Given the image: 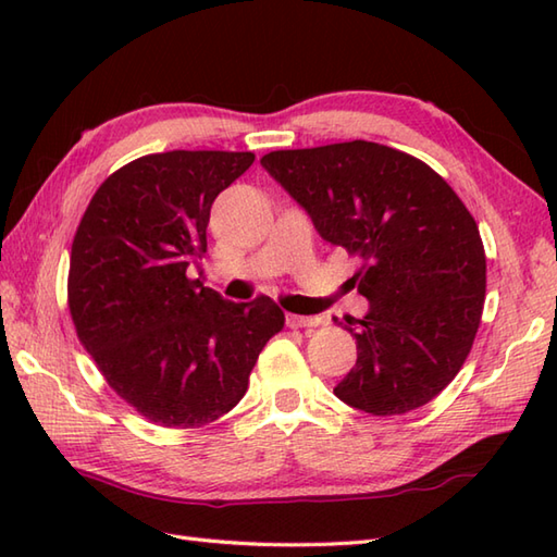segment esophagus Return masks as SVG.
Returning a JSON list of instances; mask_svg holds the SVG:
<instances>
[{"mask_svg":"<svg viewBox=\"0 0 557 557\" xmlns=\"http://www.w3.org/2000/svg\"><path fill=\"white\" fill-rule=\"evenodd\" d=\"M318 323H321V318L318 315H294V313L287 315L289 327H315Z\"/></svg>","mask_w":557,"mask_h":557,"instance_id":"1","label":"esophagus"}]
</instances>
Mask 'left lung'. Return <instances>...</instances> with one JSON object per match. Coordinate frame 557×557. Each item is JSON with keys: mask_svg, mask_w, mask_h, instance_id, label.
<instances>
[{"mask_svg": "<svg viewBox=\"0 0 557 557\" xmlns=\"http://www.w3.org/2000/svg\"><path fill=\"white\" fill-rule=\"evenodd\" d=\"M260 164L325 242L361 258L351 280L369 311L349 321L357 366L335 395L373 417L423 407L481 323L486 253L471 212L429 164L371 140L275 150Z\"/></svg>", "mask_w": 557, "mask_h": 557, "instance_id": "1", "label": "left lung"}]
</instances>
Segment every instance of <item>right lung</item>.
I'll list each match as a JSON object with an SVG mask.
<instances>
[{"label": "right lung", "instance_id": "add662e5", "mask_svg": "<svg viewBox=\"0 0 557 557\" xmlns=\"http://www.w3.org/2000/svg\"><path fill=\"white\" fill-rule=\"evenodd\" d=\"M253 152L170 150L104 180L69 260L78 339L122 399L168 429L220 419L246 395L280 306L227 301L186 275L206 251L212 200L251 168Z\"/></svg>", "mask_w": 557, "mask_h": 557}]
</instances>
